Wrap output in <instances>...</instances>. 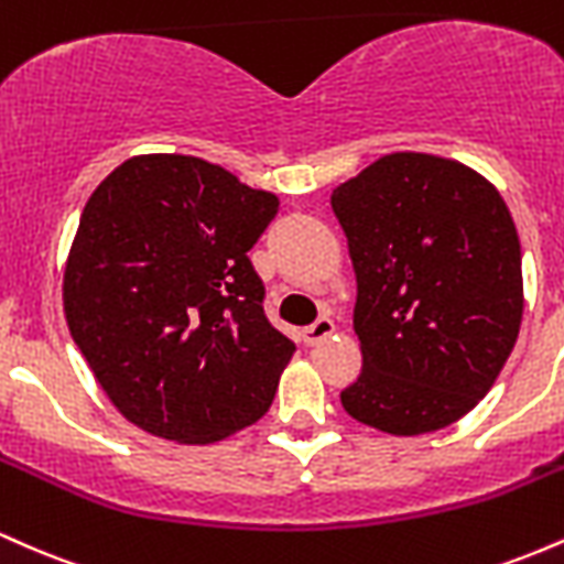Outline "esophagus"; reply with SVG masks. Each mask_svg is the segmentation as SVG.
Listing matches in <instances>:
<instances>
[{
	"label": "esophagus",
	"instance_id": "34e87169",
	"mask_svg": "<svg viewBox=\"0 0 564 564\" xmlns=\"http://www.w3.org/2000/svg\"><path fill=\"white\" fill-rule=\"evenodd\" d=\"M334 334V321L332 318H318L313 323V326H307L302 332V336H304V345L307 347H315V345H321L323 339H328V336Z\"/></svg>",
	"mask_w": 564,
	"mask_h": 564
}]
</instances>
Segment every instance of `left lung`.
I'll list each match as a JSON object with an SVG mask.
<instances>
[{"instance_id": "left-lung-1", "label": "left lung", "mask_w": 564, "mask_h": 564, "mask_svg": "<svg viewBox=\"0 0 564 564\" xmlns=\"http://www.w3.org/2000/svg\"><path fill=\"white\" fill-rule=\"evenodd\" d=\"M358 281L352 419L424 435L488 394L522 323V251L501 193L432 153H390L332 193Z\"/></svg>"}]
</instances>
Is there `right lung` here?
Wrapping results in <instances>:
<instances>
[{"instance_id": "1", "label": "right lung", "mask_w": 564, "mask_h": 564, "mask_svg": "<svg viewBox=\"0 0 564 564\" xmlns=\"http://www.w3.org/2000/svg\"><path fill=\"white\" fill-rule=\"evenodd\" d=\"M278 198L196 156L127 159L84 206L63 273L76 347L127 422L206 445L273 403L294 341L249 249Z\"/></svg>"}]
</instances>
